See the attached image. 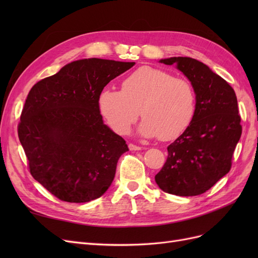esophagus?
<instances>
[{
    "instance_id": "esophagus-1",
    "label": "esophagus",
    "mask_w": 258,
    "mask_h": 258,
    "mask_svg": "<svg viewBox=\"0 0 258 258\" xmlns=\"http://www.w3.org/2000/svg\"><path fill=\"white\" fill-rule=\"evenodd\" d=\"M129 150L130 151H140V150H142V148L140 147V146H138V145H135V144L130 143L129 144Z\"/></svg>"
}]
</instances>
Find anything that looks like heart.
<instances>
[{
	"mask_svg": "<svg viewBox=\"0 0 258 258\" xmlns=\"http://www.w3.org/2000/svg\"><path fill=\"white\" fill-rule=\"evenodd\" d=\"M99 108L114 131L126 135L141 112L140 135L162 141L178 138L196 115L197 97L192 84L160 69L142 67L121 83V90L105 88Z\"/></svg>",
	"mask_w": 258,
	"mask_h": 258,
	"instance_id": "b5f03b06",
	"label": "heart"
}]
</instances>
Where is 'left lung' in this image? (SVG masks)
Listing matches in <instances>:
<instances>
[{"label": "left lung", "mask_w": 258, "mask_h": 258, "mask_svg": "<svg viewBox=\"0 0 258 258\" xmlns=\"http://www.w3.org/2000/svg\"><path fill=\"white\" fill-rule=\"evenodd\" d=\"M174 64L192 84L197 111L190 126L168 146V158L155 181L176 196H197L227 174L241 134L235 90L208 66L189 57L159 60Z\"/></svg>", "instance_id": "8db88e82"}]
</instances>
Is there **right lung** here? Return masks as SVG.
<instances>
[{
    "mask_svg": "<svg viewBox=\"0 0 258 258\" xmlns=\"http://www.w3.org/2000/svg\"><path fill=\"white\" fill-rule=\"evenodd\" d=\"M136 62L76 60L31 88L18 124L34 179L67 202L95 200L111 186L126 141L104 124L99 96Z\"/></svg>",
    "mask_w": 258,
    "mask_h": 258,
    "instance_id": "obj_1",
    "label": "right lung"
}]
</instances>
